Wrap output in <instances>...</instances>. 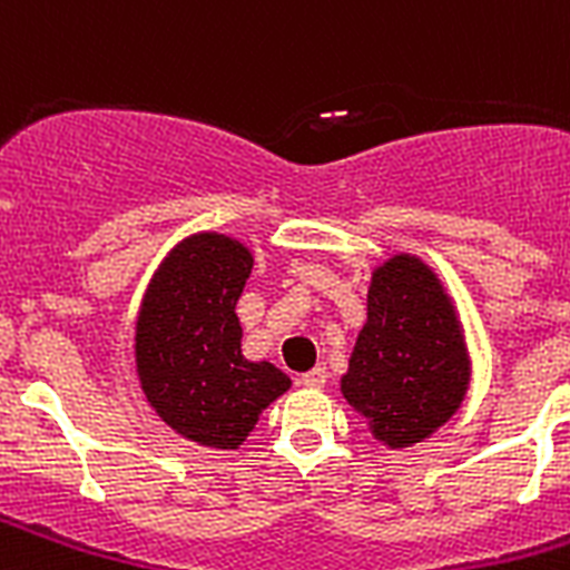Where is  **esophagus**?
Listing matches in <instances>:
<instances>
[{
  "instance_id": "obj_1",
  "label": "esophagus",
  "mask_w": 570,
  "mask_h": 570,
  "mask_svg": "<svg viewBox=\"0 0 570 570\" xmlns=\"http://www.w3.org/2000/svg\"><path fill=\"white\" fill-rule=\"evenodd\" d=\"M299 382L305 387H322L325 382H328V367H325V365L311 367V371H305V374L299 376Z\"/></svg>"
}]
</instances>
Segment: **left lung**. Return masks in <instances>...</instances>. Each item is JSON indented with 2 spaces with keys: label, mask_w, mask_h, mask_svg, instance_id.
I'll return each instance as SVG.
<instances>
[{
  "label": "left lung",
  "mask_w": 570,
  "mask_h": 570,
  "mask_svg": "<svg viewBox=\"0 0 570 570\" xmlns=\"http://www.w3.org/2000/svg\"><path fill=\"white\" fill-rule=\"evenodd\" d=\"M471 356L454 302L420 256L396 254L371 274L367 320L342 376V396L374 440L411 448L460 411Z\"/></svg>",
  "instance_id": "8db88e82"
}]
</instances>
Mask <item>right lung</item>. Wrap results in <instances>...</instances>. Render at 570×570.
Masks as SVG:
<instances>
[{
  "mask_svg": "<svg viewBox=\"0 0 570 570\" xmlns=\"http://www.w3.org/2000/svg\"><path fill=\"white\" fill-rule=\"evenodd\" d=\"M254 268L239 239L203 230L156 268L136 316V374L159 420L205 448L234 451L291 387L271 362L242 356L236 316Z\"/></svg>",
  "mask_w": 570,
  "mask_h": 570,
  "instance_id": "add662e5",
  "label": "right lung"
}]
</instances>
